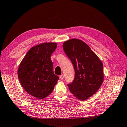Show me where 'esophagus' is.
I'll return each instance as SVG.
<instances>
[{"instance_id": "esophagus-1", "label": "esophagus", "mask_w": 127, "mask_h": 127, "mask_svg": "<svg viewBox=\"0 0 127 127\" xmlns=\"http://www.w3.org/2000/svg\"><path fill=\"white\" fill-rule=\"evenodd\" d=\"M64 75H61L60 76V78L61 80H63V79H64Z\"/></svg>"}]
</instances>
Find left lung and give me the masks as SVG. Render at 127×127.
<instances>
[{
  "instance_id": "8db88e82",
  "label": "left lung",
  "mask_w": 127,
  "mask_h": 127,
  "mask_svg": "<svg viewBox=\"0 0 127 127\" xmlns=\"http://www.w3.org/2000/svg\"><path fill=\"white\" fill-rule=\"evenodd\" d=\"M64 50L75 69L73 82L68 84L71 93L80 100L91 97L104 80L103 64L97 55L83 41L72 39L64 42Z\"/></svg>"
}]
</instances>
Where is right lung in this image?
Returning <instances> with one entry per match:
<instances>
[{
    "mask_svg": "<svg viewBox=\"0 0 127 127\" xmlns=\"http://www.w3.org/2000/svg\"><path fill=\"white\" fill-rule=\"evenodd\" d=\"M57 43H43L31 48L22 60L18 77L26 92L39 99L50 94L59 77L54 74L51 56Z\"/></svg>",
    "mask_w": 127,
    "mask_h": 127,
    "instance_id": "add662e5",
    "label": "right lung"
}]
</instances>
